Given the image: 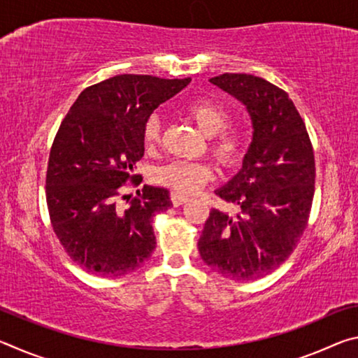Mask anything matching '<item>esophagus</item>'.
<instances>
[{
    "mask_svg": "<svg viewBox=\"0 0 358 358\" xmlns=\"http://www.w3.org/2000/svg\"><path fill=\"white\" fill-rule=\"evenodd\" d=\"M171 201L173 203V207H180V205L189 202V197L183 196V194H178V192H172L171 194Z\"/></svg>",
    "mask_w": 358,
    "mask_h": 358,
    "instance_id": "obj_1",
    "label": "esophagus"
}]
</instances>
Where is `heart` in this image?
<instances>
[{"label": "heart", "mask_w": 358, "mask_h": 358, "mask_svg": "<svg viewBox=\"0 0 358 358\" xmlns=\"http://www.w3.org/2000/svg\"><path fill=\"white\" fill-rule=\"evenodd\" d=\"M187 115L203 136L210 137L208 150L217 164L234 169L241 164L248 151L246 132L229 126L230 115L221 104L211 99H194L185 106ZM162 123L159 115H150L145 120L142 138L147 148H155L161 142ZM213 178V167L208 162L175 161L157 171V181L171 189L183 194L197 192Z\"/></svg>", "instance_id": "b5f03b06"}]
</instances>
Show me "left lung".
Returning a JSON list of instances; mask_svg holds the SVG:
<instances>
[{
  "instance_id": "obj_1",
  "label": "left lung",
  "mask_w": 358,
  "mask_h": 358,
  "mask_svg": "<svg viewBox=\"0 0 358 358\" xmlns=\"http://www.w3.org/2000/svg\"><path fill=\"white\" fill-rule=\"evenodd\" d=\"M210 82L243 102L254 131L241 171L216 189L237 213L210 211L199 252L224 278L260 280L292 254L306 229L316 180L313 145L292 99L276 85L229 72Z\"/></svg>"
}]
</instances>
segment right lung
I'll list each match as a JSON object with an SVG mask.
<instances>
[{
  "label": "right lung",
  "instance_id": "1",
  "mask_svg": "<svg viewBox=\"0 0 358 358\" xmlns=\"http://www.w3.org/2000/svg\"><path fill=\"white\" fill-rule=\"evenodd\" d=\"M191 78L123 74L85 88L62 121L48 156L45 197L53 232L88 273L118 278L156 248L153 216L171 207L164 187L143 185L128 207L123 185L143 156V123ZM126 201V202H128Z\"/></svg>",
  "mask_w": 358,
  "mask_h": 358
}]
</instances>
